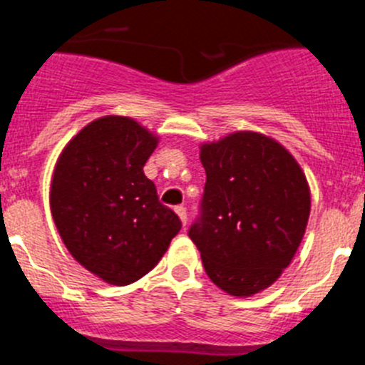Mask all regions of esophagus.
<instances>
[{"label": "esophagus", "mask_w": 365, "mask_h": 365, "mask_svg": "<svg viewBox=\"0 0 365 365\" xmlns=\"http://www.w3.org/2000/svg\"><path fill=\"white\" fill-rule=\"evenodd\" d=\"M175 212H177V215H179V217H180V221H182V225H185V227H186V219H188V217H186V208H185V206H175Z\"/></svg>", "instance_id": "esophagus-1"}]
</instances>
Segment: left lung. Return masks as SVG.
<instances>
[{
	"mask_svg": "<svg viewBox=\"0 0 365 365\" xmlns=\"http://www.w3.org/2000/svg\"><path fill=\"white\" fill-rule=\"evenodd\" d=\"M201 217L188 230L208 278L230 296L265 291L291 265L307 228L311 190L285 148L235 131L201 146Z\"/></svg>",
	"mask_w": 365,
	"mask_h": 365,
	"instance_id": "obj_1",
	"label": "left lung"
}]
</instances>
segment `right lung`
Instances as JSON below:
<instances>
[{"instance_id":"1","label":"right lung","mask_w":365,"mask_h":365,"mask_svg":"<svg viewBox=\"0 0 365 365\" xmlns=\"http://www.w3.org/2000/svg\"><path fill=\"white\" fill-rule=\"evenodd\" d=\"M157 143L133 118L108 115L74 135L54 166L49 201L60 237L111 285L146 276L182 227L144 175Z\"/></svg>"}]
</instances>
